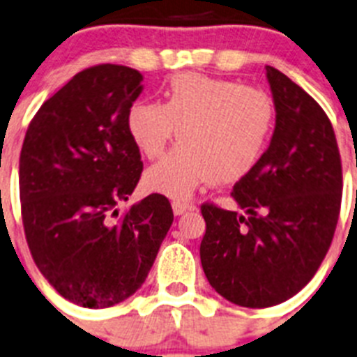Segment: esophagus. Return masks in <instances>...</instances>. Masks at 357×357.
Returning a JSON list of instances; mask_svg holds the SVG:
<instances>
[{"mask_svg": "<svg viewBox=\"0 0 357 357\" xmlns=\"http://www.w3.org/2000/svg\"><path fill=\"white\" fill-rule=\"evenodd\" d=\"M190 208H194V206L187 202H172V211L176 215L185 214V212L190 211Z\"/></svg>", "mask_w": 357, "mask_h": 357, "instance_id": "obj_1", "label": "esophagus"}]
</instances>
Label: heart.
I'll return each mask as SVG.
<instances>
[{
	"label": "heart",
	"mask_w": 357,
	"mask_h": 357,
	"mask_svg": "<svg viewBox=\"0 0 357 357\" xmlns=\"http://www.w3.org/2000/svg\"><path fill=\"white\" fill-rule=\"evenodd\" d=\"M274 125L275 107L266 92L194 72L170 79L163 103L139 100L127 110L128 134L146 158L178 137L179 145L145 172L149 190L174 199H187L202 185H230L248 176Z\"/></svg>",
	"instance_id": "obj_1"
}]
</instances>
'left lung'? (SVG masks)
<instances>
[{
    "mask_svg": "<svg viewBox=\"0 0 357 357\" xmlns=\"http://www.w3.org/2000/svg\"><path fill=\"white\" fill-rule=\"evenodd\" d=\"M275 107L271 145L230 196L245 212L202 206L199 256L212 289L230 303H283L312 280L341 206V158L323 109L290 77L266 67Z\"/></svg>",
    "mask_w": 357,
    "mask_h": 357,
    "instance_id": "1",
    "label": "left lung"
}]
</instances>
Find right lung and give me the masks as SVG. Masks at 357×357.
Masks as SVG:
<instances>
[{
	"instance_id": "add662e5",
	"label": "right lung",
	"mask_w": 357,
	"mask_h": 357,
	"mask_svg": "<svg viewBox=\"0 0 357 357\" xmlns=\"http://www.w3.org/2000/svg\"><path fill=\"white\" fill-rule=\"evenodd\" d=\"M142 82L137 70L110 63L77 72L41 105L21 146V215L32 257L63 298L86 308L130 298L174 221L161 194L116 220L143 170L127 130Z\"/></svg>"
}]
</instances>
